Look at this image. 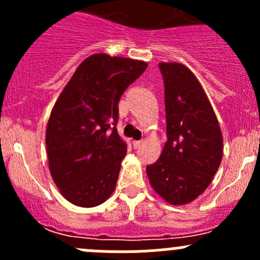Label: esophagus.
Masks as SVG:
<instances>
[{
	"instance_id": "esophagus-1",
	"label": "esophagus",
	"mask_w": 260,
	"mask_h": 260,
	"mask_svg": "<svg viewBox=\"0 0 260 260\" xmlns=\"http://www.w3.org/2000/svg\"><path fill=\"white\" fill-rule=\"evenodd\" d=\"M142 145H143L142 141H133V148H135V149L141 148V147H142Z\"/></svg>"
}]
</instances>
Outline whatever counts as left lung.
Listing matches in <instances>:
<instances>
[{"mask_svg":"<svg viewBox=\"0 0 260 260\" xmlns=\"http://www.w3.org/2000/svg\"><path fill=\"white\" fill-rule=\"evenodd\" d=\"M165 81L167 142L146 167L152 188L171 205H186L210 185L222 158V133L192 72L180 62H159Z\"/></svg>","mask_w":260,"mask_h":260,"instance_id":"8db88e82","label":"left lung"}]
</instances>
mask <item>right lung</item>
<instances>
[{"instance_id":"obj_1","label":"right lung","mask_w":260,"mask_h":260,"mask_svg":"<svg viewBox=\"0 0 260 260\" xmlns=\"http://www.w3.org/2000/svg\"><path fill=\"white\" fill-rule=\"evenodd\" d=\"M147 65L103 52L90 55L55 102L45 138L49 170L69 203L94 208L113 193L127 153L115 128L118 102Z\"/></svg>"}]
</instances>
